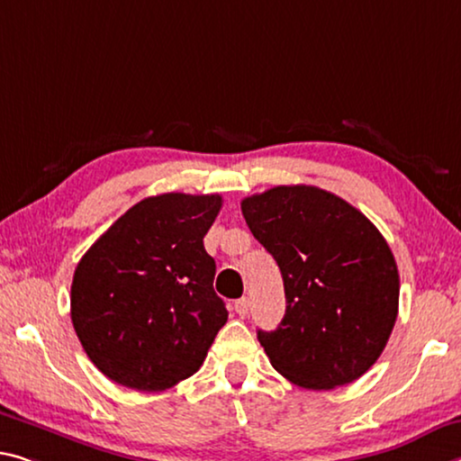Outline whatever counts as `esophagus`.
<instances>
[{
	"mask_svg": "<svg viewBox=\"0 0 461 461\" xmlns=\"http://www.w3.org/2000/svg\"><path fill=\"white\" fill-rule=\"evenodd\" d=\"M233 310H236V312L240 313V316H246L248 310H250V302H248V297L238 299V302L233 303Z\"/></svg>",
	"mask_w": 461,
	"mask_h": 461,
	"instance_id": "34e87169",
	"label": "esophagus"
}]
</instances>
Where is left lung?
I'll list each match as a JSON object with an SVG mask.
<instances>
[{"label":"left lung","instance_id":"obj_1","mask_svg":"<svg viewBox=\"0 0 461 461\" xmlns=\"http://www.w3.org/2000/svg\"><path fill=\"white\" fill-rule=\"evenodd\" d=\"M242 213L287 299L279 328L258 330L270 365L308 390L359 379L398 316V267L382 233L345 199L305 185L246 196Z\"/></svg>","mask_w":461,"mask_h":461}]
</instances>
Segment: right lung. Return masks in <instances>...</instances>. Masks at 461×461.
Wrapping results in <instances>:
<instances>
[{
	"mask_svg": "<svg viewBox=\"0 0 461 461\" xmlns=\"http://www.w3.org/2000/svg\"><path fill=\"white\" fill-rule=\"evenodd\" d=\"M219 194L166 193L133 204L77 262L71 322L86 355L113 382L162 392L191 377L228 310L203 246Z\"/></svg>",
	"mask_w": 461,
	"mask_h": 461,
	"instance_id": "right-lung-1",
	"label": "right lung"
}]
</instances>
